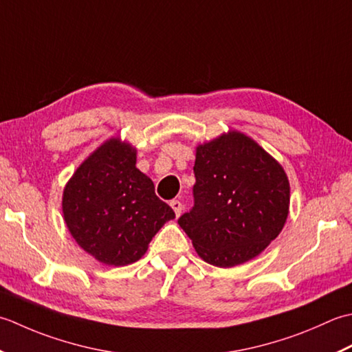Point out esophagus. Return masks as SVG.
I'll return each instance as SVG.
<instances>
[{"label": "esophagus", "mask_w": 352, "mask_h": 352, "mask_svg": "<svg viewBox=\"0 0 352 352\" xmlns=\"http://www.w3.org/2000/svg\"><path fill=\"white\" fill-rule=\"evenodd\" d=\"M170 206L173 208V211H175V214H176V217L181 216V212H182V204L179 202V200H171V202H170Z\"/></svg>", "instance_id": "obj_1"}]
</instances>
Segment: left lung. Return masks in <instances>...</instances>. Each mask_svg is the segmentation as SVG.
<instances>
[{
	"mask_svg": "<svg viewBox=\"0 0 352 352\" xmlns=\"http://www.w3.org/2000/svg\"><path fill=\"white\" fill-rule=\"evenodd\" d=\"M195 206L177 220L197 255L217 267L252 260L283 231L290 184L255 140L229 131L196 147Z\"/></svg>",
	"mask_w": 352,
	"mask_h": 352,
	"instance_id": "1",
	"label": "left lung"
}]
</instances>
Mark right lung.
Returning a JSON list of instances; mask_svg holds the SVG:
<instances>
[{"label":"right lung","mask_w":352,"mask_h":352,"mask_svg":"<svg viewBox=\"0 0 352 352\" xmlns=\"http://www.w3.org/2000/svg\"><path fill=\"white\" fill-rule=\"evenodd\" d=\"M73 239L107 266H127L147 252L171 208L155 195L152 179L136 168V147L112 136L77 167L62 195Z\"/></svg>","instance_id":"add662e5"}]
</instances>
